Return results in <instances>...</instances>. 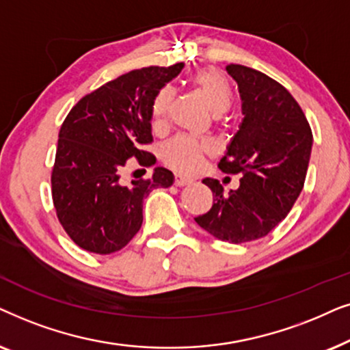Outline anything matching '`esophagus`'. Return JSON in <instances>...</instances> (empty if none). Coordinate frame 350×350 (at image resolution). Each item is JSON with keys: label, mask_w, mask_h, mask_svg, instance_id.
Returning <instances> with one entry per match:
<instances>
[{"label": "esophagus", "mask_w": 350, "mask_h": 350, "mask_svg": "<svg viewBox=\"0 0 350 350\" xmlns=\"http://www.w3.org/2000/svg\"><path fill=\"white\" fill-rule=\"evenodd\" d=\"M189 184H192V180L187 178H183V176L179 174L174 176V185H178V187H184V185H189Z\"/></svg>", "instance_id": "34e87169"}]
</instances>
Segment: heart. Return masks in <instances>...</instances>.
<instances>
[{"mask_svg":"<svg viewBox=\"0 0 350 350\" xmlns=\"http://www.w3.org/2000/svg\"><path fill=\"white\" fill-rule=\"evenodd\" d=\"M190 85L193 91L206 102L214 115L226 113L234 102V92H232L229 83L221 73L213 68H204L195 73L190 78ZM174 96L176 92L170 86L161 88L157 92L152 105L153 126L157 129L166 126ZM213 152L214 148L211 142L187 136H176L161 147L160 157L161 161L174 171L183 172V174H195L202 170L204 160L211 157Z\"/></svg>","mask_w":350,"mask_h":350,"instance_id":"obj_1","label":"heart"}]
</instances>
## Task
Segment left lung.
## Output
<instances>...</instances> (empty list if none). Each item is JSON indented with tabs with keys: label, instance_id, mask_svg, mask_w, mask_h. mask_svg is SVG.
I'll return each instance as SVG.
<instances>
[{
	"label": "left lung",
	"instance_id": "1",
	"mask_svg": "<svg viewBox=\"0 0 350 350\" xmlns=\"http://www.w3.org/2000/svg\"><path fill=\"white\" fill-rule=\"evenodd\" d=\"M239 83L243 123L219 161V170L240 174V187L224 192L219 180L203 184L213 192V206L195 222L229 243L262 239L291 211L309 166L312 129L290 91L267 75L230 64Z\"/></svg>",
	"mask_w": 350,
	"mask_h": 350
}]
</instances>
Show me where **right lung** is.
<instances>
[{
  "label": "right lung",
  "instance_id": "1",
  "mask_svg": "<svg viewBox=\"0 0 350 350\" xmlns=\"http://www.w3.org/2000/svg\"><path fill=\"white\" fill-rule=\"evenodd\" d=\"M183 68L179 62L121 75L81 97L64 120L51 192L59 222L80 248L96 254L124 248L142 226L144 198L172 185L165 167L129 185L120 176L134 158L144 167L155 163L142 148L153 141V99Z\"/></svg>",
  "mask_w": 350,
  "mask_h": 350
}]
</instances>
